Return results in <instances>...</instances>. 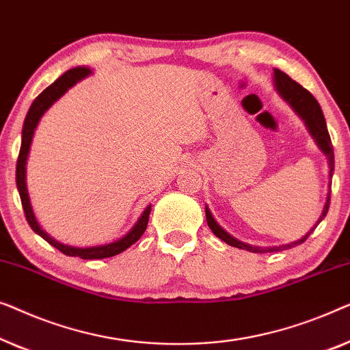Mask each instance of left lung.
I'll return each mask as SVG.
<instances>
[{
  "label": "left lung",
  "instance_id": "obj_1",
  "mask_svg": "<svg viewBox=\"0 0 350 350\" xmlns=\"http://www.w3.org/2000/svg\"><path fill=\"white\" fill-rule=\"evenodd\" d=\"M274 83H275V90L280 96H282L284 101H287L290 107L297 112V114L301 117V120L306 124L309 133H311V136L316 139L319 149H321L325 155H327L328 159V166H329V177H333V170H334V154H333V146H332V139H329V135H328V128H327V122H325V117H323V112L321 109V105H319L316 98H314L311 93H309L306 88L299 85L298 82H295L293 79H290L285 72H282L280 70H274ZM329 193H332V190H328V195H327V201H325V206H323V211L321 214V217L316 222V225L312 226L311 230L308 231L306 234L303 236L301 239L298 241H293V243L290 244H285V245H273V247H258V245H250V244H245V243H241L233 236L226 233V231L220 226L217 222H215L213 214H211V211L208 209V206H206V220H208V225L209 228L213 230V233L217 236L224 241V243L233 245V247H238V249H244V250H249V252H254V254H267V252H279V250H285V249H292L295 245H299L303 244L304 241L309 238V234L312 233L314 230H316V226L322 222L325 215L328 213V208H329Z\"/></svg>",
  "mask_w": 350,
  "mask_h": 350
}]
</instances>
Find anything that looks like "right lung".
Here are the masks:
<instances>
[{
    "mask_svg": "<svg viewBox=\"0 0 350 350\" xmlns=\"http://www.w3.org/2000/svg\"><path fill=\"white\" fill-rule=\"evenodd\" d=\"M90 75H92V70L85 66H77V68H72V70H68L65 75L58 77L53 83H51L46 90L39 93L36 100L33 101V105L29 106L25 122H23L22 146H21V152H18L16 180H17L18 193H21L23 213H25L27 222L29 226H31L34 233H38L42 239H46L49 244L60 250V252L68 255V257H79L83 260H100V258L114 257V255L124 252V250H126L130 245L135 244L136 241L141 238L142 233H144L147 228V222H149V214L152 209L150 206H147V208L142 211V214L139 215V219L136 220V224L133 225V228L128 231L125 236H122L120 239L112 241V243H107L103 245H95V247H72V245L58 243V241L51 238V236H49L41 226H39L31 209V203H29L28 189H27V160L29 154V147H31L34 130H36L39 120H41V117L46 114V111L53 105V103L60 100V98L65 95L72 85H76L79 81H82L83 77Z\"/></svg>",
    "mask_w": 350,
    "mask_h": 350,
    "instance_id": "1",
    "label": "right lung"
}]
</instances>
